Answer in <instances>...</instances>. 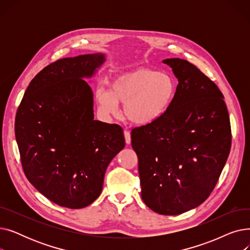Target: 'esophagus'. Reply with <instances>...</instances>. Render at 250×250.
<instances>
[{
	"label": "esophagus",
	"instance_id": "34e87169",
	"mask_svg": "<svg viewBox=\"0 0 250 250\" xmlns=\"http://www.w3.org/2000/svg\"><path fill=\"white\" fill-rule=\"evenodd\" d=\"M124 134H125V143L126 144H130V133L128 132V130H125L124 132Z\"/></svg>",
	"mask_w": 250,
	"mask_h": 250
}]
</instances>
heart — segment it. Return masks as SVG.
Instances as JSON below:
<instances>
[{"instance_id": "obj_1", "label": "heart", "mask_w": 250, "mask_h": 250, "mask_svg": "<svg viewBox=\"0 0 250 250\" xmlns=\"http://www.w3.org/2000/svg\"><path fill=\"white\" fill-rule=\"evenodd\" d=\"M175 94L176 83L171 76L148 68H139L117 75L111 82V90L98 88L95 97L103 113L118 116L120 103H123L129 122L148 125L166 113Z\"/></svg>"}]
</instances>
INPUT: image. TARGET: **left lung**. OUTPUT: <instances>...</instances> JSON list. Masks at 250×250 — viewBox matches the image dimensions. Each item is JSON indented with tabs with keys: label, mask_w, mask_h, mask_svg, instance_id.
<instances>
[{
	"label": "left lung",
	"mask_w": 250,
	"mask_h": 250,
	"mask_svg": "<svg viewBox=\"0 0 250 250\" xmlns=\"http://www.w3.org/2000/svg\"><path fill=\"white\" fill-rule=\"evenodd\" d=\"M178 85L171 106L158 121L132 130L142 199L152 211L179 215L204 203L215 188L231 149L224 96L194 64L163 61Z\"/></svg>",
	"instance_id": "8db88e82"
}]
</instances>
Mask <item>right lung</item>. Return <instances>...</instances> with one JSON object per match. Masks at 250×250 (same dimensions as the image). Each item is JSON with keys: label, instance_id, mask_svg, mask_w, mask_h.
I'll return each instance as SVG.
<instances>
[{"label": "right lung", "instance_id": "add662e5", "mask_svg": "<svg viewBox=\"0 0 250 250\" xmlns=\"http://www.w3.org/2000/svg\"><path fill=\"white\" fill-rule=\"evenodd\" d=\"M103 54L64 58L39 72L26 89L15 118L24 173L46 199L82 208L101 193L104 174L125 148L122 126L94 121L91 78Z\"/></svg>", "mask_w": 250, "mask_h": 250}]
</instances>
